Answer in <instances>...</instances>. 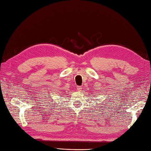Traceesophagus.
Segmentation results:
<instances>
[{
  "instance_id": "1",
  "label": "esophagus",
  "mask_w": 151,
  "mask_h": 151,
  "mask_svg": "<svg viewBox=\"0 0 151 151\" xmlns=\"http://www.w3.org/2000/svg\"><path fill=\"white\" fill-rule=\"evenodd\" d=\"M76 89H77V90L78 91H81V89H82V87H81V86H77Z\"/></svg>"
}]
</instances>
